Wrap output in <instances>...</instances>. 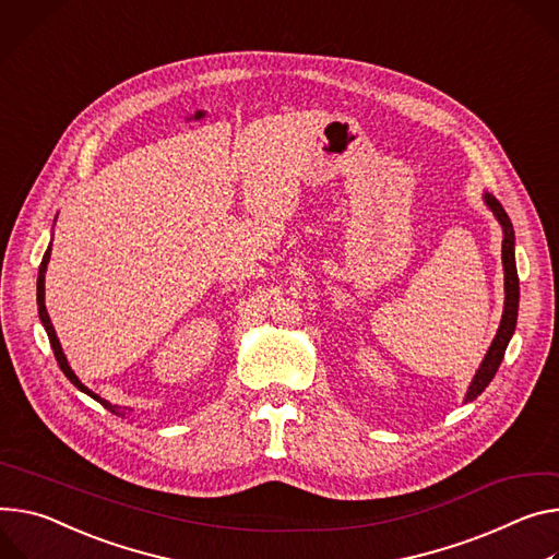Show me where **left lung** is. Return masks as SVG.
I'll return each mask as SVG.
<instances>
[{"label": "left lung", "instance_id": "obj_1", "mask_svg": "<svg viewBox=\"0 0 559 559\" xmlns=\"http://www.w3.org/2000/svg\"><path fill=\"white\" fill-rule=\"evenodd\" d=\"M484 202L488 205V210L495 214V218L499 221L501 229H503V240H501V263H503V314H501V323L499 330L486 352V357L477 370V374L473 377L468 392H466V401H475L486 385L492 381L495 372L501 366L503 352L509 347V341L515 332L518 325V310H520V276H518V267H515V231L511 225L509 214L503 212V207L499 205V200L492 193H484Z\"/></svg>", "mask_w": 559, "mask_h": 559}]
</instances>
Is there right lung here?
I'll return each instance as SVG.
<instances>
[{"label": "right lung", "instance_id": "right-lung-1", "mask_svg": "<svg viewBox=\"0 0 559 559\" xmlns=\"http://www.w3.org/2000/svg\"><path fill=\"white\" fill-rule=\"evenodd\" d=\"M48 259H50V247H48V249H46V253H44L41 265H39V274H37V312H39V321H41V325H44V330H46V334H48L50 347H53V352H56L58 366H60V370L67 374V379H69L78 390H82L84 394H88V396H91V399H95L97 403H103L109 413L124 417V411H120V405H114L111 401H107V399H103V396H97L93 390H88V388H86V385L75 377V372L71 370V366H69V361H67V357H64L62 345H60V338H58V334H56V330H53V323H50L48 312H46V306H44V274H46Z\"/></svg>", "mask_w": 559, "mask_h": 559}]
</instances>
